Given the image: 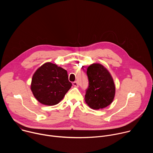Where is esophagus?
<instances>
[{
  "label": "esophagus",
  "mask_w": 153,
  "mask_h": 153,
  "mask_svg": "<svg viewBox=\"0 0 153 153\" xmlns=\"http://www.w3.org/2000/svg\"><path fill=\"white\" fill-rule=\"evenodd\" d=\"M73 86H76V87H78V83H77V82H76V81H74V82H73Z\"/></svg>",
  "instance_id": "1"
}]
</instances>
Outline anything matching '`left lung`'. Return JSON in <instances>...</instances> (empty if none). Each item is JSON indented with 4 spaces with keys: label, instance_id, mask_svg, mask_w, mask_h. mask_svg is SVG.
I'll return each instance as SVG.
<instances>
[{
    "label": "left lung",
    "instance_id": "obj_1",
    "mask_svg": "<svg viewBox=\"0 0 153 153\" xmlns=\"http://www.w3.org/2000/svg\"><path fill=\"white\" fill-rule=\"evenodd\" d=\"M89 86L85 95V101L93 110H100L113 101L116 86L109 71L100 63H93L87 68Z\"/></svg>",
    "mask_w": 153,
    "mask_h": 153
}]
</instances>
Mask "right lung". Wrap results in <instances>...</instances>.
<instances>
[{
    "mask_svg": "<svg viewBox=\"0 0 153 153\" xmlns=\"http://www.w3.org/2000/svg\"><path fill=\"white\" fill-rule=\"evenodd\" d=\"M71 86L66 70L56 63L46 62L34 73L31 90L40 103L52 106L63 99Z\"/></svg>",
    "mask_w": 153,
    "mask_h": 153,
    "instance_id": "obj_1",
    "label": "right lung"
}]
</instances>
